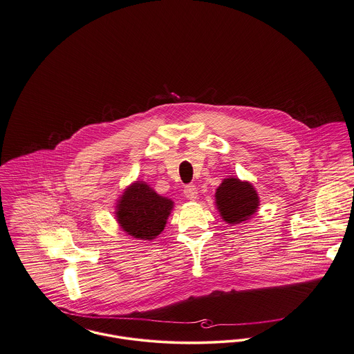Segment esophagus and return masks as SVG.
<instances>
[{"mask_svg": "<svg viewBox=\"0 0 354 354\" xmlns=\"http://www.w3.org/2000/svg\"><path fill=\"white\" fill-rule=\"evenodd\" d=\"M185 198H187V199H189V201H196V199H198V188H196V185H185Z\"/></svg>", "mask_w": 354, "mask_h": 354, "instance_id": "obj_1", "label": "esophagus"}]
</instances>
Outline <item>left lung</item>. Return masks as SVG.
Wrapping results in <instances>:
<instances>
[{
    "instance_id": "obj_1",
    "label": "left lung",
    "mask_w": 354,
    "mask_h": 354,
    "mask_svg": "<svg viewBox=\"0 0 354 354\" xmlns=\"http://www.w3.org/2000/svg\"><path fill=\"white\" fill-rule=\"evenodd\" d=\"M216 204L223 219L230 224H237L256 212L259 198L250 183L230 178L224 179L218 188Z\"/></svg>"
}]
</instances>
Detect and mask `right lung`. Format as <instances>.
I'll use <instances>...</instances> for the list:
<instances>
[{
  "mask_svg": "<svg viewBox=\"0 0 354 354\" xmlns=\"http://www.w3.org/2000/svg\"><path fill=\"white\" fill-rule=\"evenodd\" d=\"M171 209L169 199L159 196L146 183L138 182L122 195L117 219L129 235L152 240L165 230Z\"/></svg>",
  "mask_w": 354,
  "mask_h": 354,
  "instance_id": "right-lung-1",
  "label": "right lung"
}]
</instances>
